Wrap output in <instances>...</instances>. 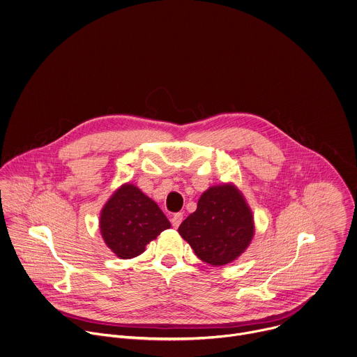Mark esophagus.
<instances>
[{
	"instance_id": "34e87169",
	"label": "esophagus",
	"mask_w": 357,
	"mask_h": 357,
	"mask_svg": "<svg viewBox=\"0 0 357 357\" xmlns=\"http://www.w3.org/2000/svg\"><path fill=\"white\" fill-rule=\"evenodd\" d=\"M183 222V213L181 212H178V213H174L173 216H172V225H173V227H178L180 226V223Z\"/></svg>"
}]
</instances>
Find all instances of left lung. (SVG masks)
Masks as SVG:
<instances>
[{"mask_svg": "<svg viewBox=\"0 0 357 357\" xmlns=\"http://www.w3.org/2000/svg\"><path fill=\"white\" fill-rule=\"evenodd\" d=\"M254 216L241 191L231 183L209 187L178 227L180 236L204 262L222 266L237 259L254 237Z\"/></svg>", "mask_w": 357, "mask_h": 357, "instance_id": "obj_1", "label": "left lung"}]
</instances>
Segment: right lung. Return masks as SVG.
Segmentation results:
<instances>
[{
    "label": "right lung",
    "mask_w": 357,
    "mask_h": 357,
    "mask_svg": "<svg viewBox=\"0 0 357 357\" xmlns=\"http://www.w3.org/2000/svg\"><path fill=\"white\" fill-rule=\"evenodd\" d=\"M169 227L170 222L158 204L131 183L120 185L100 211V234L121 259L142 254L146 244Z\"/></svg>",
    "instance_id": "right-lung-1"
}]
</instances>
